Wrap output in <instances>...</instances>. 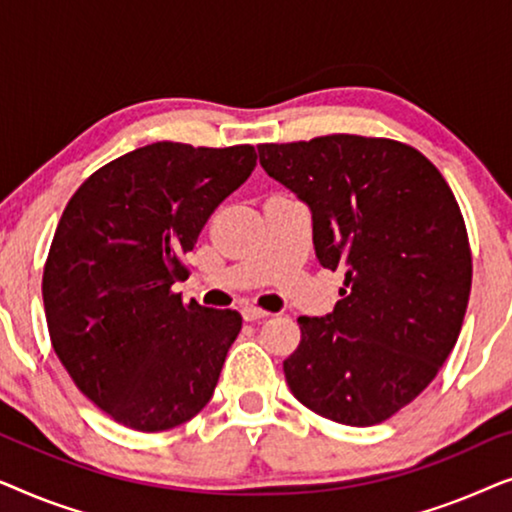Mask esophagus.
I'll use <instances>...</instances> for the list:
<instances>
[{"label":"esophagus","instance_id":"esophagus-1","mask_svg":"<svg viewBox=\"0 0 512 512\" xmlns=\"http://www.w3.org/2000/svg\"><path fill=\"white\" fill-rule=\"evenodd\" d=\"M242 317H244V321H261L268 317V312L261 310V307L247 305V307H242Z\"/></svg>","mask_w":512,"mask_h":512}]
</instances>
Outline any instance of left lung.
Returning <instances> with one entry per match:
<instances>
[{
  "instance_id": "left-lung-1",
  "label": "left lung",
  "mask_w": 512,
  "mask_h": 512,
  "mask_svg": "<svg viewBox=\"0 0 512 512\" xmlns=\"http://www.w3.org/2000/svg\"><path fill=\"white\" fill-rule=\"evenodd\" d=\"M258 158L310 207L319 263L345 272L331 314L298 317L286 382L321 417L380 424L429 387L464 324L473 261L452 188L384 137L261 144Z\"/></svg>"
}]
</instances>
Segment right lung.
<instances>
[{
  "mask_svg": "<svg viewBox=\"0 0 512 512\" xmlns=\"http://www.w3.org/2000/svg\"><path fill=\"white\" fill-rule=\"evenodd\" d=\"M256 167L251 144L156 142L79 186L44 265L55 354L83 396L135 431H167L209 403L242 328L172 291L216 207Z\"/></svg>",
  "mask_w": 512,
  "mask_h": 512,
  "instance_id": "right-lung-1",
  "label": "right lung"
}]
</instances>
